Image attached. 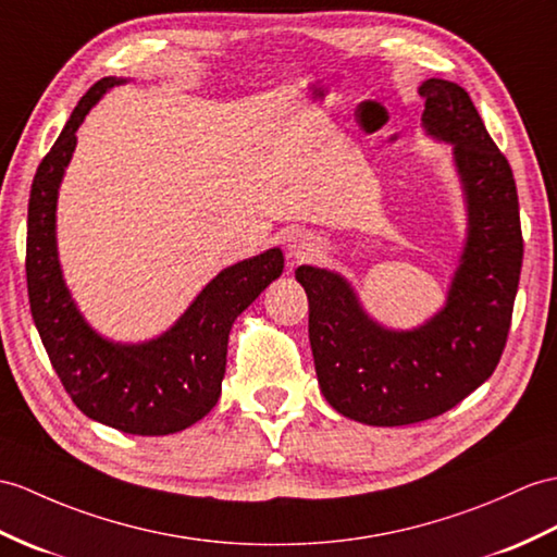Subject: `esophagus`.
I'll return each instance as SVG.
<instances>
[{"label": "esophagus", "mask_w": 557, "mask_h": 557, "mask_svg": "<svg viewBox=\"0 0 557 557\" xmlns=\"http://www.w3.org/2000/svg\"><path fill=\"white\" fill-rule=\"evenodd\" d=\"M318 239L310 232H292L287 237V256L292 263L310 261L318 253Z\"/></svg>", "instance_id": "esophagus-1"}]
</instances>
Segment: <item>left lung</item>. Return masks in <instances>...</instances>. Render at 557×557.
Listing matches in <instances>:
<instances>
[{
	"label": "left lung",
	"mask_w": 557,
	"mask_h": 557,
	"mask_svg": "<svg viewBox=\"0 0 557 557\" xmlns=\"http://www.w3.org/2000/svg\"><path fill=\"white\" fill-rule=\"evenodd\" d=\"M422 131L454 149L465 213V244L446 301L410 330L374 320L354 284L327 268L299 265L308 296V339L320 392L339 416L400 426L442 416L482 386L508 339L522 270L520 203L510 163L470 95L430 77Z\"/></svg>",
	"instance_id": "obj_1"
}]
</instances>
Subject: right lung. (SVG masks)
<instances>
[{
    "mask_svg": "<svg viewBox=\"0 0 557 557\" xmlns=\"http://www.w3.org/2000/svg\"><path fill=\"white\" fill-rule=\"evenodd\" d=\"M127 77H101L81 99L37 168L28 201L25 275L35 327L63 389L89 420L139 436L183 432L209 416L225 377L235 320L284 270L280 247L227 265L159 337L127 344L99 334L77 308L59 261L57 203L77 145V127L109 89Z\"/></svg>",
    "mask_w": 557,
    "mask_h": 557,
    "instance_id": "obj_1",
    "label": "right lung"
}]
</instances>
